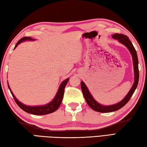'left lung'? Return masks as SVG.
Wrapping results in <instances>:
<instances>
[{
    "label": "left lung",
    "mask_w": 147,
    "mask_h": 147,
    "mask_svg": "<svg viewBox=\"0 0 147 147\" xmlns=\"http://www.w3.org/2000/svg\"><path fill=\"white\" fill-rule=\"evenodd\" d=\"M112 38L115 40H117L119 42L121 43L122 44L125 45L127 49L129 50L131 54L133 57V62L134 65V72H135V82H134L133 85L131 88L129 90V92L127 93L126 96L124 97L122 100L117 104H115L111 105H103L100 104L99 103L96 102L95 100L93 98L91 93L89 92L88 89L87 88L86 85L83 82H81V88L83 92V94L87 104L91 107L93 110L97 111L99 112H111L115 111H117L119 109H121L125 105L129 99L131 97V96L135 92L137 86L138 84L139 81V70H138V56H137V53L136 50L133 45L131 42L130 41L128 37L126 35H123V34H118L115 33L112 35Z\"/></svg>",
    "instance_id": "left-lung-1"
}]
</instances>
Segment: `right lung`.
<instances>
[{"label": "right lung", "instance_id": "1", "mask_svg": "<svg viewBox=\"0 0 147 147\" xmlns=\"http://www.w3.org/2000/svg\"><path fill=\"white\" fill-rule=\"evenodd\" d=\"M26 40H35V39H33L32 38H30V37H23V38L20 39L17 42L16 45H15L14 49L20 43H21V42H23L24 41H26ZM69 80V79L67 78L66 80H64L63 82L61 83V85L59 88L57 93H56L55 96L51 102L45 105H41V106H28V105H26L23 104H22L21 102H20L15 97L14 95L13 94V93L12 92L10 87L9 86L8 83H7V85H8L9 89L10 90V92L11 93L12 96H13L15 102H16L18 105L21 109H23L24 111L28 112V113L34 114V115H45V114L52 113V112L57 111L58 108L60 107L62 101V98H63L64 88L67 85Z\"/></svg>", "mask_w": 147, "mask_h": 147}]
</instances>
